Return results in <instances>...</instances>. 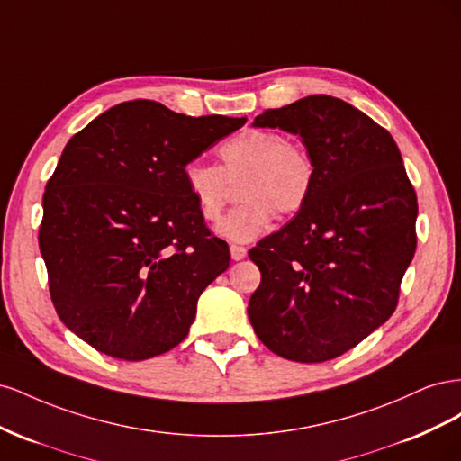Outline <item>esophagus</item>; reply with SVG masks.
Returning <instances> with one entry per match:
<instances>
[{"instance_id": "obj_1", "label": "esophagus", "mask_w": 461, "mask_h": 461, "mask_svg": "<svg viewBox=\"0 0 461 461\" xmlns=\"http://www.w3.org/2000/svg\"><path fill=\"white\" fill-rule=\"evenodd\" d=\"M246 252H248V249H246L244 246H240V244H230V258H232L234 261L244 259V258H246Z\"/></svg>"}]
</instances>
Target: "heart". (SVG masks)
Masks as SVG:
<instances>
[{
  "label": "heart",
  "mask_w": 461,
  "mask_h": 461,
  "mask_svg": "<svg viewBox=\"0 0 461 461\" xmlns=\"http://www.w3.org/2000/svg\"><path fill=\"white\" fill-rule=\"evenodd\" d=\"M219 165L190 161L185 185L205 222L221 219L230 185L239 180L240 203L221 221L217 232L249 242L269 227L273 215H294L308 202L315 178L312 153L273 129H246L217 148Z\"/></svg>",
  "instance_id": "1"
}]
</instances>
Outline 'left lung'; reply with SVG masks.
I'll return each instance as SVG.
<instances>
[{"label": "left lung", "instance_id": "left-lung-1", "mask_svg": "<svg viewBox=\"0 0 461 461\" xmlns=\"http://www.w3.org/2000/svg\"><path fill=\"white\" fill-rule=\"evenodd\" d=\"M254 124L300 134L315 178L294 219L249 249L261 283L248 317L276 356L321 364L394 313L417 246V196L394 138L339 97H302Z\"/></svg>", "mask_w": 461, "mask_h": 461}]
</instances>
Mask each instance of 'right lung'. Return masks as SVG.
I'll list each match as a JSON object with an SVG mask.
<instances>
[{"instance_id":"obj_1","label":"right lung","mask_w":461,"mask_h":461,"mask_svg":"<svg viewBox=\"0 0 461 461\" xmlns=\"http://www.w3.org/2000/svg\"><path fill=\"white\" fill-rule=\"evenodd\" d=\"M244 122L132 100L67 142L38 244L55 312L97 352L140 361L186 339L230 258L190 198L185 167Z\"/></svg>"}]
</instances>
